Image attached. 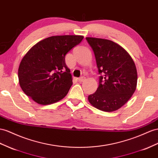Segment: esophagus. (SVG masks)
I'll return each instance as SVG.
<instances>
[{"label":"esophagus","mask_w":158,"mask_h":158,"mask_svg":"<svg viewBox=\"0 0 158 158\" xmlns=\"http://www.w3.org/2000/svg\"><path fill=\"white\" fill-rule=\"evenodd\" d=\"M85 77H80V78H79V79H78V81L79 82H80V83H82V82H83L84 81H85Z\"/></svg>","instance_id":"obj_1"}]
</instances>
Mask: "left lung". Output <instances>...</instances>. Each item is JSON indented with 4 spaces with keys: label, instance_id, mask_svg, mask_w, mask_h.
<instances>
[{
    "label": "left lung",
    "instance_id": "obj_1",
    "mask_svg": "<svg viewBox=\"0 0 158 158\" xmlns=\"http://www.w3.org/2000/svg\"><path fill=\"white\" fill-rule=\"evenodd\" d=\"M94 50L98 68L99 85L88 96L93 106L99 110H118L131 98L137 87V73L134 61L119 44L110 40L86 37Z\"/></svg>",
    "mask_w": 158,
    "mask_h": 158
}]
</instances>
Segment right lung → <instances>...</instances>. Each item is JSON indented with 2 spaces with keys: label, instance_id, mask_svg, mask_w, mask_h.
Instances as JSON below:
<instances>
[{
  "label": "right lung",
  "instance_id": "obj_1",
  "mask_svg": "<svg viewBox=\"0 0 158 158\" xmlns=\"http://www.w3.org/2000/svg\"><path fill=\"white\" fill-rule=\"evenodd\" d=\"M83 39L81 35L52 36L35 44L19 67V81L23 92L43 106L63 99L73 84L64 58Z\"/></svg>",
  "mask_w": 158,
  "mask_h": 158
}]
</instances>
